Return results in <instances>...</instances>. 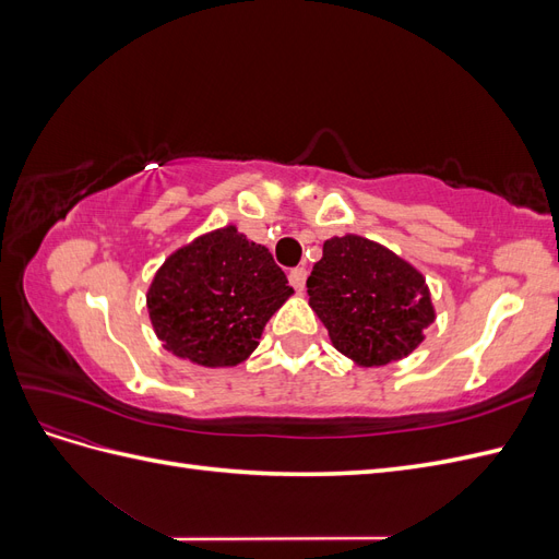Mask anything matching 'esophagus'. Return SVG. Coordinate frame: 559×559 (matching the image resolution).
Here are the masks:
<instances>
[{
	"mask_svg": "<svg viewBox=\"0 0 559 559\" xmlns=\"http://www.w3.org/2000/svg\"><path fill=\"white\" fill-rule=\"evenodd\" d=\"M306 280H308V270L306 267H294L289 273V282L296 292L306 289Z\"/></svg>",
	"mask_w": 559,
	"mask_h": 559,
	"instance_id": "obj_1",
	"label": "esophagus"
}]
</instances>
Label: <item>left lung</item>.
Masks as SVG:
<instances>
[{
    "mask_svg": "<svg viewBox=\"0 0 559 559\" xmlns=\"http://www.w3.org/2000/svg\"><path fill=\"white\" fill-rule=\"evenodd\" d=\"M308 296L333 347L357 366L408 357L436 319L425 275L392 249L352 233L324 242Z\"/></svg>",
    "mask_w": 559,
    "mask_h": 559,
    "instance_id": "obj_1",
    "label": "left lung"
}]
</instances>
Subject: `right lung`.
Listing matches in <instances>:
<instances>
[{"instance_id": "add662e5", "label": "right lung", "mask_w": 559, "mask_h": 559, "mask_svg": "<svg viewBox=\"0 0 559 559\" xmlns=\"http://www.w3.org/2000/svg\"><path fill=\"white\" fill-rule=\"evenodd\" d=\"M292 294L273 253L224 226L165 259L146 292V310L175 357L228 368L259 347L267 319Z\"/></svg>"}]
</instances>
